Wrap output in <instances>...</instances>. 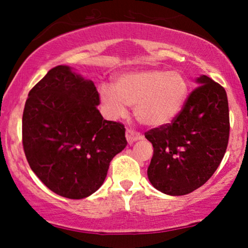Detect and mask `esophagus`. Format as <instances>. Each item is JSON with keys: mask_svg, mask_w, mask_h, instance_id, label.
I'll return each instance as SVG.
<instances>
[{"mask_svg": "<svg viewBox=\"0 0 248 248\" xmlns=\"http://www.w3.org/2000/svg\"><path fill=\"white\" fill-rule=\"evenodd\" d=\"M142 138H143V136H142L140 133L134 132V130H132V129H127L126 130V139H127L128 143H129V144L134 143L135 141L141 140Z\"/></svg>", "mask_w": 248, "mask_h": 248, "instance_id": "esophagus-1", "label": "esophagus"}]
</instances>
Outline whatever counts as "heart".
<instances>
[{
  "label": "heart",
  "instance_id": "obj_1",
  "mask_svg": "<svg viewBox=\"0 0 248 248\" xmlns=\"http://www.w3.org/2000/svg\"><path fill=\"white\" fill-rule=\"evenodd\" d=\"M189 96V81L181 71L143 69L127 71L114 86L102 84L99 98L105 114L118 119L134 107L136 119L147 127L160 128L181 114Z\"/></svg>",
  "mask_w": 248,
  "mask_h": 248
}]
</instances>
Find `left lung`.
Wrapping results in <instances>:
<instances>
[{
	"label": "left lung",
	"instance_id": "8db88e82",
	"mask_svg": "<svg viewBox=\"0 0 248 248\" xmlns=\"http://www.w3.org/2000/svg\"><path fill=\"white\" fill-rule=\"evenodd\" d=\"M172 124L146 133L154 147L148 178L158 191L183 196L209 181L223 160L230 134L224 87L202 75Z\"/></svg>",
	"mask_w": 248,
	"mask_h": 248
}]
</instances>
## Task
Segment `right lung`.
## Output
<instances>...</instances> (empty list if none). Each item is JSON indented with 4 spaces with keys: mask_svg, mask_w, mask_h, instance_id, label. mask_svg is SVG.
Instances as JSON below:
<instances>
[{
    "mask_svg": "<svg viewBox=\"0 0 248 248\" xmlns=\"http://www.w3.org/2000/svg\"><path fill=\"white\" fill-rule=\"evenodd\" d=\"M94 82L59 65L29 92L22 136L29 166L51 191L81 199L104 183L127 146L124 124L102 118Z\"/></svg>",
    "mask_w": 248,
    "mask_h": 248,
    "instance_id": "add662e5",
    "label": "right lung"
}]
</instances>
